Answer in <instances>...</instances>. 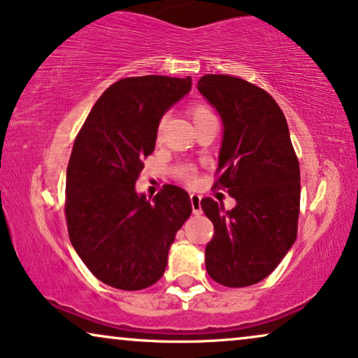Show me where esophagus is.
<instances>
[{"mask_svg":"<svg viewBox=\"0 0 358 358\" xmlns=\"http://www.w3.org/2000/svg\"><path fill=\"white\" fill-rule=\"evenodd\" d=\"M200 200H202V197H200L199 194H190V203H192V213L194 215L202 213V207H200Z\"/></svg>","mask_w":358,"mask_h":358,"instance_id":"1","label":"esophagus"}]
</instances>
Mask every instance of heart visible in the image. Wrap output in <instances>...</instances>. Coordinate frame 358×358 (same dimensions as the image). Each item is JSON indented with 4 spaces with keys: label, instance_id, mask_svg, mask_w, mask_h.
I'll list each match as a JSON object with an SVG mask.
<instances>
[{
    "label": "heart",
    "instance_id": "1",
    "mask_svg": "<svg viewBox=\"0 0 358 358\" xmlns=\"http://www.w3.org/2000/svg\"><path fill=\"white\" fill-rule=\"evenodd\" d=\"M189 114H190V117H192L194 124H197V122L207 119V117H212L213 112L210 110L205 104H194V106L189 107ZM161 127H163V124L159 125L158 131H161ZM174 173L180 180H182V182L192 184L195 180V168H194V166H190V164L178 166V168L174 169Z\"/></svg>",
    "mask_w": 358,
    "mask_h": 358
}]
</instances>
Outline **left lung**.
<instances>
[{
	"label": "left lung",
	"instance_id": "left-lung-1",
	"mask_svg": "<svg viewBox=\"0 0 358 358\" xmlns=\"http://www.w3.org/2000/svg\"><path fill=\"white\" fill-rule=\"evenodd\" d=\"M197 87L224 127L213 187L236 199L231 210L210 197L200 202L215 228L205 267L224 287H249L271 275L295 243L300 163L285 115L267 91L228 75H205Z\"/></svg>",
	"mask_w": 358,
	"mask_h": 358
}]
</instances>
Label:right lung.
<instances>
[{
    "instance_id": "1",
    "label": "right lung",
    "mask_w": 358,
    "mask_h": 358,
    "mask_svg": "<svg viewBox=\"0 0 358 358\" xmlns=\"http://www.w3.org/2000/svg\"><path fill=\"white\" fill-rule=\"evenodd\" d=\"M190 87V76L124 78L102 92L78 131L66 169L68 236L106 285L134 292L158 282L192 213L178 185L164 184L153 202L135 192L164 112Z\"/></svg>"
}]
</instances>
